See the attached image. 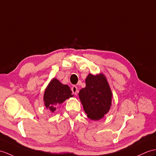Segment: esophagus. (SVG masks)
<instances>
[{
    "label": "esophagus",
    "mask_w": 156,
    "mask_h": 156,
    "mask_svg": "<svg viewBox=\"0 0 156 156\" xmlns=\"http://www.w3.org/2000/svg\"><path fill=\"white\" fill-rule=\"evenodd\" d=\"M72 93H73L74 94H76L77 93V87L76 86H73L71 88Z\"/></svg>",
    "instance_id": "obj_1"
}]
</instances>
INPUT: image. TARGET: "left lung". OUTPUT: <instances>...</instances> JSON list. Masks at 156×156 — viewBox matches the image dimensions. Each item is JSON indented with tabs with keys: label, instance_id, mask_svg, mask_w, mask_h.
<instances>
[{
	"label": "left lung",
	"instance_id": "1",
	"mask_svg": "<svg viewBox=\"0 0 156 156\" xmlns=\"http://www.w3.org/2000/svg\"><path fill=\"white\" fill-rule=\"evenodd\" d=\"M86 87L80 90L79 96L87 116L93 120L104 117L111 108L112 92L104 75L89 74Z\"/></svg>",
	"mask_w": 156,
	"mask_h": 156
}]
</instances>
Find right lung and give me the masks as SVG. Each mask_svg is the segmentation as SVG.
<instances>
[{"label":"right lung","mask_w":156,"mask_h":156,"mask_svg":"<svg viewBox=\"0 0 156 156\" xmlns=\"http://www.w3.org/2000/svg\"><path fill=\"white\" fill-rule=\"evenodd\" d=\"M71 93L69 86L62 84L58 79H52L44 93V101L45 107L51 112H54L57 105L73 97Z\"/></svg>","instance_id":"add662e5"}]
</instances>
